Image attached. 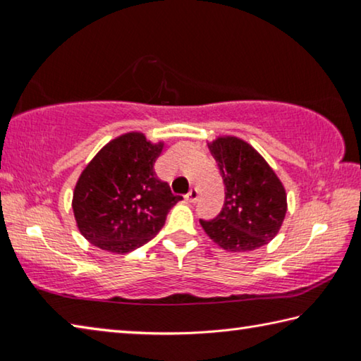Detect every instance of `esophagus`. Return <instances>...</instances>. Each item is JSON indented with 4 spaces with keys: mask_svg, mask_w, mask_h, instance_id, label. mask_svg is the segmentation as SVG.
<instances>
[{
    "mask_svg": "<svg viewBox=\"0 0 361 361\" xmlns=\"http://www.w3.org/2000/svg\"><path fill=\"white\" fill-rule=\"evenodd\" d=\"M197 199H199V191L197 189H191V191H189L188 194H186V200L188 202H191V204H194V202H197Z\"/></svg>",
    "mask_w": 361,
    "mask_h": 361,
    "instance_id": "1",
    "label": "esophagus"
}]
</instances>
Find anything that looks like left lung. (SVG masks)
<instances>
[{
	"mask_svg": "<svg viewBox=\"0 0 361 361\" xmlns=\"http://www.w3.org/2000/svg\"><path fill=\"white\" fill-rule=\"evenodd\" d=\"M224 183V205L205 234L226 252L245 253L271 242L286 215V192L276 172L245 140L232 135L207 143Z\"/></svg>",
	"mask_w": 361,
	"mask_h": 361,
	"instance_id": "1",
	"label": "left lung"
}]
</instances>
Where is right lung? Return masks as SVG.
<instances>
[{
  "instance_id": "add662e5",
  "label": "right lung",
  "mask_w": 361,
  "mask_h": 361,
  "mask_svg": "<svg viewBox=\"0 0 361 361\" xmlns=\"http://www.w3.org/2000/svg\"><path fill=\"white\" fill-rule=\"evenodd\" d=\"M164 142L151 143L142 132L113 138L97 152L76 181L73 213L92 245L124 255L149 242L181 200L154 172Z\"/></svg>"
}]
</instances>
